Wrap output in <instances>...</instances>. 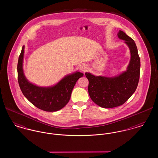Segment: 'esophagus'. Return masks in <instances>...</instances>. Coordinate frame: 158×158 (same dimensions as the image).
Instances as JSON below:
<instances>
[{
  "mask_svg": "<svg viewBox=\"0 0 158 158\" xmlns=\"http://www.w3.org/2000/svg\"><path fill=\"white\" fill-rule=\"evenodd\" d=\"M79 69L83 72H85L88 70V66L85 64H82L79 66Z\"/></svg>",
  "mask_w": 158,
  "mask_h": 158,
  "instance_id": "esophagus-1",
  "label": "esophagus"
}]
</instances>
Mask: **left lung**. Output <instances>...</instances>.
<instances>
[{"instance_id": "1", "label": "left lung", "mask_w": 158, "mask_h": 158, "mask_svg": "<svg viewBox=\"0 0 158 158\" xmlns=\"http://www.w3.org/2000/svg\"><path fill=\"white\" fill-rule=\"evenodd\" d=\"M117 36L127 45L131 55L127 70L113 77L95 76L86 72L89 81L88 92L98 106L110 108L123 105L134 94L140 77V60L135 41L120 30Z\"/></svg>"}]
</instances>
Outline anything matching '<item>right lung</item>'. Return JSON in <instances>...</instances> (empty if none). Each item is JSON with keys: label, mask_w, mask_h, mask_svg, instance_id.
Instances as JSON below:
<instances>
[{"label": "right lung", "mask_w": 158, "mask_h": 158, "mask_svg": "<svg viewBox=\"0 0 158 158\" xmlns=\"http://www.w3.org/2000/svg\"><path fill=\"white\" fill-rule=\"evenodd\" d=\"M23 45L18 62V80L23 95L38 108L48 112L57 111L63 108L70 100L77 81L83 73L76 71L65 76L60 81L51 86H39L26 78L23 70Z\"/></svg>", "instance_id": "right-lung-1"}]
</instances>
